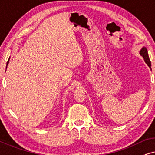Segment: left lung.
<instances>
[{
	"mask_svg": "<svg viewBox=\"0 0 155 155\" xmlns=\"http://www.w3.org/2000/svg\"><path fill=\"white\" fill-rule=\"evenodd\" d=\"M140 55L141 56H143V58H144V61H145L146 64H147L148 66L150 67V68L151 69V62H150L149 56H148L147 48H146V47H145V46H143V47L140 49Z\"/></svg>",
	"mask_w": 155,
	"mask_h": 155,
	"instance_id": "8db88e82",
	"label": "left lung"
}]
</instances>
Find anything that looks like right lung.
I'll return each instance as SVG.
<instances>
[{
  "instance_id": "obj_1",
  "label": "right lung",
  "mask_w": 155,
  "mask_h": 155,
  "mask_svg": "<svg viewBox=\"0 0 155 155\" xmlns=\"http://www.w3.org/2000/svg\"><path fill=\"white\" fill-rule=\"evenodd\" d=\"M9 61H10V58H9V59H8V62H7V64H6V69H7L8 65V63H9Z\"/></svg>"
}]
</instances>
